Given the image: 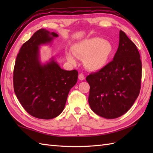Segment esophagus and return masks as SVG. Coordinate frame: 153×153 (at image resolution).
I'll return each mask as SVG.
<instances>
[{
	"label": "esophagus",
	"mask_w": 153,
	"mask_h": 153,
	"mask_svg": "<svg viewBox=\"0 0 153 153\" xmlns=\"http://www.w3.org/2000/svg\"><path fill=\"white\" fill-rule=\"evenodd\" d=\"M78 78H79V79H80V80H83V79H85V76H84V74H83L81 73V74H79V76H78Z\"/></svg>",
	"instance_id": "1"
}]
</instances>
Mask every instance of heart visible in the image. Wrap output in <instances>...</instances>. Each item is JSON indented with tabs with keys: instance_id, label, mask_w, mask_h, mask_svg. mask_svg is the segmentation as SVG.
Instances as JSON below:
<instances>
[{
	"instance_id": "b5f03b06",
	"label": "heart",
	"mask_w": 153,
	"mask_h": 153,
	"mask_svg": "<svg viewBox=\"0 0 153 153\" xmlns=\"http://www.w3.org/2000/svg\"><path fill=\"white\" fill-rule=\"evenodd\" d=\"M75 56L84 59V66L91 71L102 69L108 63L114 53V47L110 41L102 38L93 37L81 41L72 47ZM74 54L66 53V58L70 62H76Z\"/></svg>"
}]
</instances>
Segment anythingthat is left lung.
Instances as JSON below:
<instances>
[{
	"label": "left lung",
	"instance_id": "1",
	"mask_svg": "<svg viewBox=\"0 0 153 153\" xmlns=\"http://www.w3.org/2000/svg\"><path fill=\"white\" fill-rule=\"evenodd\" d=\"M142 64L136 45L120 31L119 46L113 60L87 76L88 101L93 111L114 119L130 109L141 89Z\"/></svg>",
	"mask_w": 153,
	"mask_h": 153
}]
</instances>
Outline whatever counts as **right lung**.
Returning a JSON list of instances; mask_svg holds the SVG:
<instances>
[{
  "mask_svg": "<svg viewBox=\"0 0 153 153\" xmlns=\"http://www.w3.org/2000/svg\"><path fill=\"white\" fill-rule=\"evenodd\" d=\"M58 36L41 29L23 44L16 57L13 76L15 94L23 108L37 118L49 120L59 115L77 81L76 70L62 69L53 58L45 64L39 60V47Z\"/></svg>",
  "mask_w": 153,
  "mask_h": 153,
  "instance_id": "obj_1",
  "label": "right lung"
}]
</instances>
